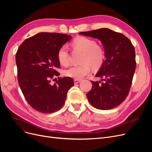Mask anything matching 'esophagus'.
Here are the masks:
<instances>
[{
    "label": "esophagus",
    "mask_w": 152,
    "mask_h": 152,
    "mask_svg": "<svg viewBox=\"0 0 152 152\" xmlns=\"http://www.w3.org/2000/svg\"><path fill=\"white\" fill-rule=\"evenodd\" d=\"M81 82V80H78V79H75L74 80V84H79Z\"/></svg>",
    "instance_id": "1"
}]
</instances>
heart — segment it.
I'll return each mask as SVG.
<instances>
[{
	"instance_id": "1",
	"label": "heart",
	"mask_w": 152,
	"mask_h": 152,
	"mask_svg": "<svg viewBox=\"0 0 152 152\" xmlns=\"http://www.w3.org/2000/svg\"><path fill=\"white\" fill-rule=\"evenodd\" d=\"M72 47L84 52L80 65L72 66L64 71V75L72 79L80 80L89 75L91 71V66L98 68L103 65L105 59V53L102 48L98 46L95 40L84 37H79L72 42ZM58 59L63 65H67L69 62L68 49L63 45L58 51Z\"/></svg>"
}]
</instances>
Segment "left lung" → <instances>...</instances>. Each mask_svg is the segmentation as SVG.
Instances as JSON below:
<instances>
[{"instance_id":"1","label":"left lung","mask_w":152,"mask_h":152,"mask_svg":"<svg viewBox=\"0 0 152 152\" xmlns=\"http://www.w3.org/2000/svg\"><path fill=\"white\" fill-rule=\"evenodd\" d=\"M79 34L99 39L105 53L106 59L96 74L103 82L91 81L88 101L99 110L117 107L126 99L132 84L136 65L134 46L124 35L106 28Z\"/></svg>"}]
</instances>
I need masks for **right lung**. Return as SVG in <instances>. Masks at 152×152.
<instances>
[{"label": "right lung", "mask_w": 152, "mask_h": 152, "mask_svg": "<svg viewBox=\"0 0 152 152\" xmlns=\"http://www.w3.org/2000/svg\"><path fill=\"white\" fill-rule=\"evenodd\" d=\"M72 38L71 35L40 32L26 39L16 54L18 80L26 100L37 111L51 113L65 103L67 92L74 86L70 77H58V51Z\"/></svg>", "instance_id": "right-lung-1"}]
</instances>
